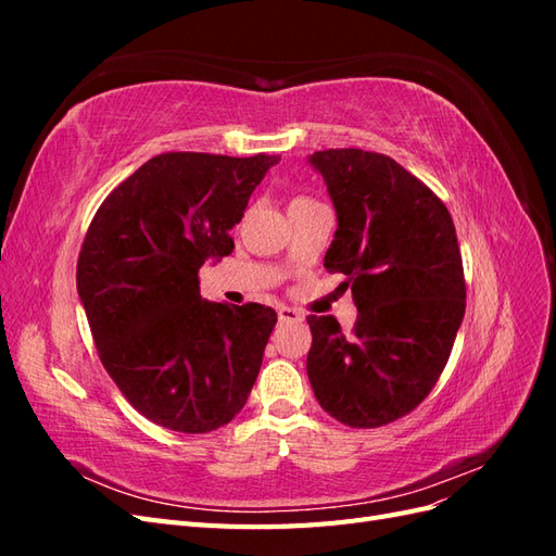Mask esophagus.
Returning a JSON list of instances; mask_svg holds the SVG:
<instances>
[{
	"mask_svg": "<svg viewBox=\"0 0 556 556\" xmlns=\"http://www.w3.org/2000/svg\"><path fill=\"white\" fill-rule=\"evenodd\" d=\"M278 319H280V325H299V323H304V315H301L296 308L282 306V308H278Z\"/></svg>",
	"mask_w": 556,
	"mask_h": 556,
	"instance_id": "obj_1",
	"label": "esophagus"
}]
</instances>
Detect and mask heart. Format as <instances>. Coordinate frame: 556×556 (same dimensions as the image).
Listing matches in <instances>:
<instances>
[{
    "label": "heart",
    "mask_w": 556,
    "mask_h": 556,
    "mask_svg": "<svg viewBox=\"0 0 556 556\" xmlns=\"http://www.w3.org/2000/svg\"><path fill=\"white\" fill-rule=\"evenodd\" d=\"M306 201H313L311 197H304V194H301V197H294L292 199V204L290 206H296V204H306Z\"/></svg>",
    "instance_id": "1"
}]
</instances>
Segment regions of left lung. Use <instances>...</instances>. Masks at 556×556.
I'll return each instance as SVG.
<instances>
[{
	"label": "left lung",
	"mask_w": 556,
	"mask_h": 556,
	"mask_svg": "<svg viewBox=\"0 0 556 556\" xmlns=\"http://www.w3.org/2000/svg\"><path fill=\"white\" fill-rule=\"evenodd\" d=\"M311 164L339 217L325 266L345 276L359 313L348 333L331 315L308 317V380L345 427H384L429 396L450 359L466 311L457 233L443 201L392 157L329 148Z\"/></svg>",
	"instance_id": "left-lung-1"
}]
</instances>
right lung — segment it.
Returning <instances> with one entry per match:
<instances>
[{"instance_id": "right-lung-1", "label": "right lung", "mask_w": 556, "mask_h": 556, "mask_svg": "<svg viewBox=\"0 0 556 556\" xmlns=\"http://www.w3.org/2000/svg\"><path fill=\"white\" fill-rule=\"evenodd\" d=\"M280 155L162 153L102 201L76 285L97 355L150 422L180 433L225 427L245 406L278 315L211 304L199 268L233 250L252 190Z\"/></svg>"}]
</instances>
